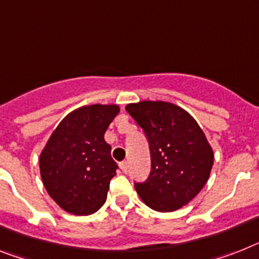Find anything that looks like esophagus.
I'll list each match as a JSON object with an SVG mask.
<instances>
[{
  "label": "esophagus",
  "mask_w": 259,
  "mask_h": 259,
  "mask_svg": "<svg viewBox=\"0 0 259 259\" xmlns=\"http://www.w3.org/2000/svg\"><path fill=\"white\" fill-rule=\"evenodd\" d=\"M119 166H120V169L123 170V172H127V169H128L127 161H121V163H119Z\"/></svg>",
  "instance_id": "esophagus-1"
}]
</instances>
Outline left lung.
Listing matches in <instances>:
<instances>
[{
    "mask_svg": "<svg viewBox=\"0 0 259 259\" xmlns=\"http://www.w3.org/2000/svg\"><path fill=\"white\" fill-rule=\"evenodd\" d=\"M125 110L144 130L151 149L148 180L135 184L147 206L175 211L189 204L210 176L214 153L189 112L163 100L130 103Z\"/></svg>",
    "mask_w": 259,
    "mask_h": 259,
    "instance_id": "obj_1",
    "label": "left lung"
}]
</instances>
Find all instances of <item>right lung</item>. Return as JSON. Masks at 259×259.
<instances>
[{
	"mask_svg": "<svg viewBox=\"0 0 259 259\" xmlns=\"http://www.w3.org/2000/svg\"><path fill=\"white\" fill-rule=\"evenodd\" d=\"M119 111L117 104L79 107L63 117L42 149L40 177L63 210L89 215L106 202L117 165L104 134Z\"/></svg>",
	"mask_w": 259,
	"mask_h": 259,
	"instance_id": "right-lung-1",
	"label": "right lung"
}]
</instances>
